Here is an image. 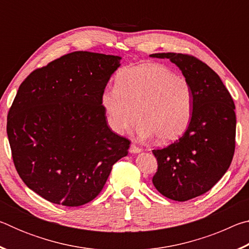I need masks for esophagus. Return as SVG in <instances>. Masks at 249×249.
<instances>
[{"label":"esophagus","mask_w":249,"mask_h":249,"mask_svg":"<svg viewBox=\"0 0 249 249\" xmlns=\"http://www.w3.org/2000/svg\"><path fill=\"white\" fill-rule=\"evenodd\" d=\"M142 151V148L141 147H138L136 144H134V142H132L130 144V147H129V153L132 154H137V153H141Z\"/></svg>","instance_id":"esophagus-1"}]
</instances>
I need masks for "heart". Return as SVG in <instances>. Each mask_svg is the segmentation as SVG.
I'll list each match as a JSON object with an SVG mask.
<instances>
[{
    "label": "heart",
    "instance_id": "obj_1",
    "mask_svg": "<svg viewBox=\"0 0 249 249\" xmlns=\"http://www.w3.org/2000/svg\"><path fill=\"white\" fill-rule=\"evenodd\" d=\"M101 103L107 124L123 134L140 120L137 132L159 142H174L190 125L193 90L183 75L159 64H144L121 71L114 89H107Z\"/></svg>",
    "mask_w": 249,
    "mask_h": 249
}]
</instances>
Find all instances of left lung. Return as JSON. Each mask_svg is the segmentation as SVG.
<instances>
[{
    "instance_id": "1",
    "label": "left lung",
    "mask_w": 249,
    "mask_h": 249,
    "mask_svg": "<svg viewBox=\"0 0 249 249\" xmlns=\"http://www.w3.org/2000/svg\"><path fill=\"white\" fill-rule=\"evenodd\" d=\"M182 71L193 90V115L182 136L154 149L158 168L155 188L168 199L183 202L208 192L229 169L235 151V105L215 71L188 53H162Z\"/></svg>"
}]
</instances>
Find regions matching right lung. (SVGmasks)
<instances>
[{"instance_id": "1", "label": "right lung", "mask_w": 249, "mask_h": 249, "mask_svg": "<svg viewBox=\"0 0 249 249\" xmlns=\"http://www.w3.org/2000/svg\"><path fill=\"white\" fill-rule=\"evenodd\" d=\"M121 57L74 52L24 80L7 114L14 166L52 203L80 206L99 196L130 142L107 126L101 95Z\"/></svg>"}]
</instances>
